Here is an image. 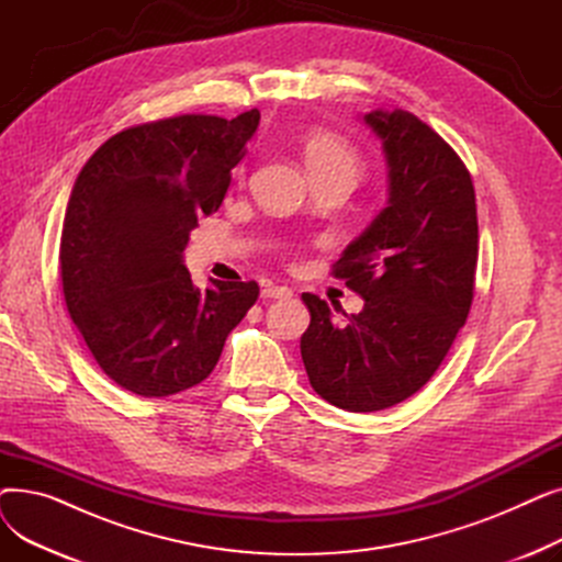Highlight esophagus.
Returning <instances> with one entry per match:
<instances>
[{
  "label": "esophagus",
  "mask_w": 562,
  "mask_h": 562,
  "mask_svg": "<svg viewBox=\"0 0 562 562\" xmlns=\"http://www.w3.org/2000/svg\"><path fill=\"white\" fill-rule=\"evenodd\" d=\"M293 293L289 286H278V284H266L261 289V299H271V301H286Z\"/></svg>",
  "instance_id": "34e87169"
}]
</instances>
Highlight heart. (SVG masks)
<instances>
[{"mask_svg": "<svg viewBox=\"0 0 562 562\" xmlns=\"http://www.w3.org/2000/svg\"><path fill=\"white\" fill-rule=\"evenodd\" d=\"M303 159L312 180L356 182L362 170L360 153L333 132H312L303 143Z\"/></svg>", "mask_w": 562, "mask_h": 562, "instance_id": "1", "label": "heart"}]
</instances>
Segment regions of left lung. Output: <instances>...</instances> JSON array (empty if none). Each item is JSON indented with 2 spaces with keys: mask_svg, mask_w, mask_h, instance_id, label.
I'll return each mask as SVG.
<instances>
[{
  "mask_svg": "<svg viewBox=\"0 0 562 562\" xmlns=\"http://www.w3.org/2000/svg\"><path fill=\"white\" fill-rule=\"evenodd\" d=\"M362 121L382 140L387 206L333 276L364 307L339 323L326 301L303 293L312 318L301 337L314 392L348 412L392 407L426 385L464 326L479 261L476 193L453 147L403 109Z\"/></svg>",
  "mask_w": 562,
  "mask_h": 562,
  "instance_id": "obj_1",
  "label": "left lung"
}]
</instances>
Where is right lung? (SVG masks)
<instances>
[{"instance_id":"1","label":"right lung","mask_w":562,"mask_h":562,"mask_svg":"<svg viewBox=\"0 0 562 562\" xmlns=\"http://www.w3.org/2000/svg\"><path fill=\"white\" fill-rule=\"evenodd\" d=\"M257 125L250 109L130 127L77 175L58 248L64 296L95 362L127 392L198 385L259 296L257 282L200 291L184 266L191 229L221 206Z\"/></svg>"}]
</instances>
